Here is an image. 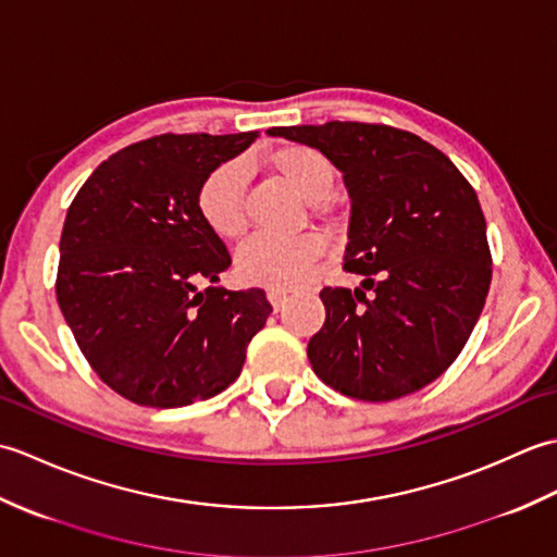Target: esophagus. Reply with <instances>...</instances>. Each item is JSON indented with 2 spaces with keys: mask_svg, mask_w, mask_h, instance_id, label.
<instances>
[{
  "mask_svg": "<svg viewBox=\"0 0 557 557\" xmlns=\"http://www.w3.org/2000/svg\"><path fill=\"white\" fill-rule=\"evenodd\" d=\"M287 297H289V292L287 289H280V287H272V289H268V301L272 304V309H280L282 304L287 301Z\"/></svg>",
  "mask_w": 557,
  "mask_h": 557,
  "instance_id": "34e87169",
  "label": "esophagus"
}]
</instances>
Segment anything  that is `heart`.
Wrapping results in <instances>:
<instances>
[{"instance_id": "heart-1", "label": "heart", "mask_w": 557, "mask_h": 557, "mask_svg": "<svg viewBox=\"0 0 557 557\" xmlns=\"http://www.w3.org/2000/svg\"><path fill=\"white\" fill-rule=\"evenodd\" d=\"M270 168L309 203L327 198L337 180L335 164L325 152L301 144L277 148L270 156ZM246 164L230 160L212 170L198 188V215L220 239H236L246 230ZM321 253L323 242L315 234H304L297 239L256 234L236 251L234 265L236 275L248 285L292 287L309 275L311 263Z\"/></svg>"}]
</instances>
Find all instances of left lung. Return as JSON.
I'll return each mask as SVG.
<instances>
[{
    "instance_id": "1",
    "label": "left lung",
    "mask_w": 557,
    "mask_h": 557,
    "mask_svg": "<svg viewBox=\"0 0 557 557\" xmlns=\"http://www.w3.org/2000/svg\"><path fill=\"white\" fill-rule=\"evenodd\" d=\"M268 134L318 148L342 172L351 198L345 270L366 275L371 292H321L325 323L309 342L315 375L363 401L417 393L459 357L488 297L476 191L453 160L401 128L327 122Z\"/></svg>"
}]
</instances>
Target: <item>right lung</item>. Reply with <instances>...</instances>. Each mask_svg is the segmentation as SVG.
I'll return each instance as SVG.
<instances>
[{
  "label": "right lung",
  "instance_id": "add662e5",
  "mask_svg": "<svg viewBox=\"0 0 557 557\" xmlns=\"http://www.w3.org/2000/svg\"><path fill=\"white\" fill-rule=\"evenodd\" d=\"M256 136L140 140L104 160L66 212L59 309L92 371L136 405L172 409L222 393L272 313L263 289L218 285L232 258L196 206L206 176Z\"/></svg>",
  "mask_w": 557,
  "mask_h": 557
}]
</instances>
